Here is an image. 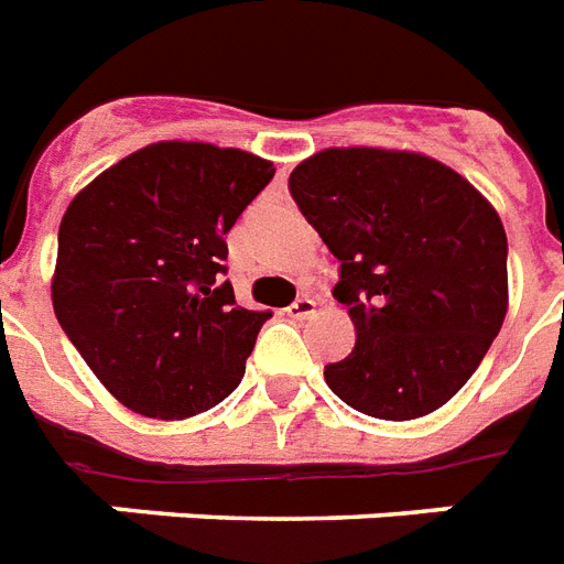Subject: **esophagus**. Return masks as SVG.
I'll list each match as a JSON object with an SVG mask.
<instances>
[{
  "label": "esophagus",
  "mask_w": 564,
  "mask_h": 564,
  "mask_svg": "<svg viewBox=\"0 0 564 564\" xmlns=\"http://www.w3.org/2000/svg\"><path fill=\"white\" fill-rule=\"evenodd\" d=\"M313 313H316V301L307 299V295H304V299H299V301H295V304H290V307H286V316L295 318V322H301V318H310V316H313Z\"/></svg>",
  "instance_id": "1"
}]
</instances>
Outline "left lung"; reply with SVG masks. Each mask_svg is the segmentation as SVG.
Here are the masks:
<instances>
[{
  "label": "left lung",
  "instance_id": "8db88e82",
  "mask_svg": "<svg viewBox=\"0 0 564 564\" xmlns=\"http://www.w3.org/2000/svg\"><path fill=\"white\" fill-rule=\"evenodd\" d=\"M299 210L339 260L334 299L357 330L325 366L348 406L410 421L454 398L507 316V230L445 163L415 152L325 149L290 175Z\"/></svg>",
  "mask_w": 564,
  "mask_h": 564
}]
</instances>
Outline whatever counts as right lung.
I'll return each instance as SVG.
<instances>
[{
    "label": "right lung",
    "mask_w": 564,
    "mask_h": 564,
    "mask_svg": "<svg viewBox=\"0 0 564 564\" xmlns=\"http://www.w3.org/2000/svg\"><path fill=\"white\" fill-rule=\"evenodd\" d=\"M274 166L210 143H152L66 207L55 316L119 403L178 421L225 401L272 313L239 307L225 234Z\"/></svg>",
    "instance_id": "add662e5"
}]
</instances>
